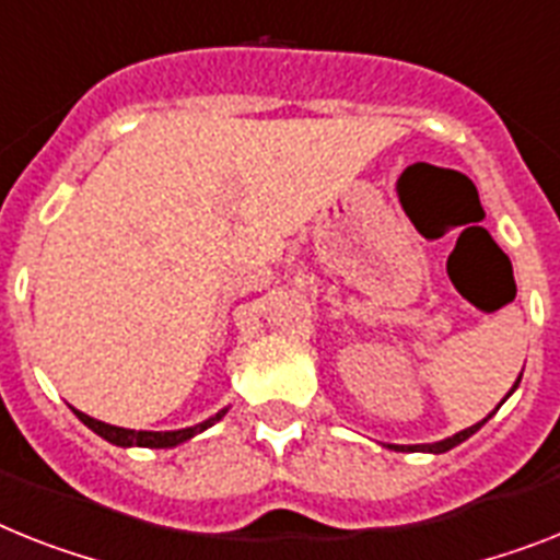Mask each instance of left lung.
<instances>
[{
	"mask_svg": "<svg viewBox=\"0 0 560 560\" xmlns=\"http://www.w3.org/2000/svg\"><path fill=\"white\" fill-rule=\"evenodd\" d=\"M524 374V372H521ZM521 374H518V381H515V386H512L510 389V395L515 389H518V383H521ZM506 395V397H510ZM506 397H503V400H506ZM501 400V404H503ZM501 404L495 406V409H501ZM495 415V412H492ZM492 415H487V418L483 420H478V423H475V427H469V429H460V432H455V435L452 438H443V441H435V443H412V446H400V443H386V450H395V452H429V455H443V452H450V450H455L457 443H464L466 438H472L475 432H478L480 427H483V423H487L489 418H492Z\"/></svg>",
	"mask_w": 560,
	"mask_h": 560,
	"instance_id": "obj_1",
	"label": "left lung"
}]
</instances>
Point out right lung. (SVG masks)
<instances>
[{
    "instance_id": "1",
    "label": "right lung",
    "mask_w": 560,
    "mask_h": 560,
    "mask_svg": "<svg viewBox=\"0 0 560 560\" xmlns=\"http://www.w3.org/2000/svg\"><path fill=\"white\" fill-rule=\"evenodd\" d=\"M225 412H229V406L220 409L217 415H211L202 423H194V427L186 429H168V432H151V429H125V427H110V423H103V420L91 418V415L80 412V409H73V415L85 423L91 432L103 438V441L114 443V446H122V450H131V446H142V450H171V446H179V443L191 441L194 435H200L206 429H211L217 420H223Z\"/></svg>"
}]
</instances>
